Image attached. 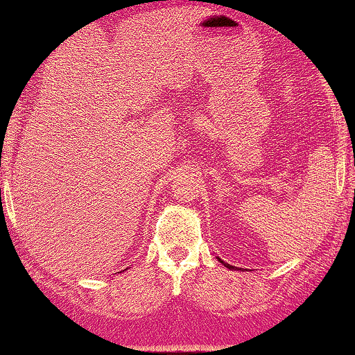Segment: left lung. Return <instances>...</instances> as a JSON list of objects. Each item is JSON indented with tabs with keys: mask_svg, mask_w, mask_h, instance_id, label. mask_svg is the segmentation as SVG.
<instances>
[{
	"mask_svg": "<svg viewBox=\"0 0 355 355\" xmlns=\"http://www.w3.org/2000/svg\"><path fill=\"white\" fill-rule=\"evenodd\" d=\"M218 261H220V263H223L226 266V268H230V270H236V266H232V265H230V263H226V261H223L220 257H218Z\"/></svg>",
	"mask_w": 355,
	"mask_h": 355,
	"instance_id": "1",
	"label": "left lung"
}]
</instances>
